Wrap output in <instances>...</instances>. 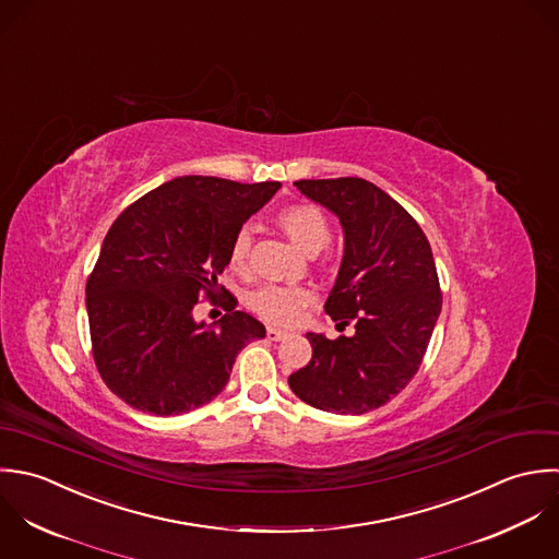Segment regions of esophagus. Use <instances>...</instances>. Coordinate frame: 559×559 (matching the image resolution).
I'll use <instances>...</instances> for the list:
<instances>
[{
  "label": "esophagus",
  "mask_w": 559,
  "mask_h": 559,
  "mask_svg": "<svg viewBox=\"0 0 559 559\" xmlns=\"http://www.w3.org/2000/svg\"><path fill=\"white\" fill-rule=\"evenodd\" d=\"M288 334L284 332V330H277V328H266V338L269 341H282V338H286Z\"/></svg>",
  "instance_id": "obj_1"
}]
</instances>
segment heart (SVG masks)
<instances>
[{"instance_id":"heart-1","label":"heart","mask_w":559,"mask_h":559,"mask_svg":"<svg viewBox=\"0 0 559 559\" xmlns=\"http://www.w3.org/2000/svg\"><path fill=\"white\" fill-rule=\"evenodd\" d=\"M280 227L308 253H317L330 242L332 227L323 210L310 203L288 205L277 212ZM251 231L240 227L229 245V266L234 271H245L251 253ZM314 290L308 286L288 284H266L249 295L251 310L271 323H293L301 310L312 304Z\"/></svg>"}]
</instances>
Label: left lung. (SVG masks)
<instances>
[{"mask_svg": "<svg viewBox=\"0 0 559 559\" xmlns=\"http://www.w3.org/2000/svg\"><path fill=\"white\" fill-rule=\"evenodd\" d=\"M295 187L343 223L345 255L325 312L356 332L308 334L312 360L288 383L317 409L365 414L399 394L427 352L442 308L431 247L412 214L362 178Z\"/></svg>", "mask_w": 559, "mask_h": 559, "instance_id": "1", "label": "left lung"}]
</instances>
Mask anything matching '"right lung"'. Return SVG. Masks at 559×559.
Instances as JSON below:
<instances>
[{"label": "right lung", "instance_id": "1", "mask_svg": "<svg viewBox=\"0 0 559 559\" xmlns=\"http://www.w3.org/2000/svg\"><path fill=\"white\" fill-rule=\"evenodd\" d=\"M277 188L185 176L117 216L86 282V310L97 371L128 405L156 416L197 409L225 388L240 349L266 336L229 293L214 325L197 323L192 308L225 293L216 275L231 238Z\"/></svg>", "mask_w": 559, "mask_h": 559}]
</instances>
